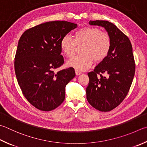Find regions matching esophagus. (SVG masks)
<instances>
[{
  "instance_id": "34e87169",
  "label": "esophagus",
  "mask_w": 147,
  "mask_h": 147,
  "mask_svg": "<svg viewBox=\"0 0 147 147\" xmlns=\"http://www.w3.org/2000/svg\"><path fill=\"white\" fill-rule=\"evenodd\" d=\"M81 74H82L81 71H78V70H76V74L77 75V76H79V75H81Z\"/></svg>"
}]
</instances>
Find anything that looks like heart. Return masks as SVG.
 I'll return each mask as SVG.
<instances>
[{
  "label": "heart",
  "instance_id": "obj_1",
  "mask_svg": "<svg viewBox=\"0 0 147 147\" xmlns=\"http://www.w3.org/2000/svg\"><path fill=\"white\" fill-rule=\"evenodd\" d=\"M82 54L68 60L66 65L78 71H84L92 65L93 59L101 61L109 54L111 48L109 34L96 27H85L74 33V39L65 36L60 41V47L65 56L73 57L77 45L81 46Z\"/></svg>",
  "mask_w": 147,
  "mask_h": 147
}]
</instances>
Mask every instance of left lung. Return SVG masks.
Segmentation results:
<instances>
[{
  "label": "left lung",
  "instance_id": "obj_1",
  "mask_svg": "<svg viewBox=\"0 0 147 147\" xmlns=\"http://www.w3.org/2000/svg\"><path fill=\"white\" fill-rule=\"evenodd\" d=\"M89 24L104 27L111 39L108 56L88 74L90 82L86 88L91 106L107 112L117 107L129 91L135 73L132 47L128 37L111 22L91 20Z\"/></svg>",
  "mask_w": 147,
  "mask_h": 147
}]
</instances>
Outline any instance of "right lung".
I'll return each mask as SVG.
<instances>
[{"mask_svg":"<svg viewBox=\"0 0 147 147\" xmlns=\"http://www.w3.org/2000/svg\"><path fill=\"white\" fill-rule=\"evenodd\" d=\"M77 27L66 21L45 22L27 30L19 40L16 79L25 97L38 109L49 111L64 101L66 86L76 73L72 67L54 70L64 63L61 40Z\"/></svg>","mask_w":147,"mask_h":147,"instance_id":"obj_1","label":"right lung"}]
</instances>
